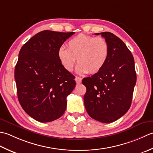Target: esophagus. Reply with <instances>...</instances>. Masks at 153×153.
<instances>
[{
	"label": "esophagus",
	"instance_id": "34e87169",
	"mask_svg": "<svg viewBox=\"0 0 153 153\" xmlns=\"http://www.w3.org/2000/svg\"><path fill=\"white\" fill-rule=\"evenodd\" d=\"M75 81H76V84H80L81 83V81H82V79H81L80 77L76 76L75 77Z\"/></svg>",
	"mask_w": 153,
	"mask_h": 153
}]
</instances>
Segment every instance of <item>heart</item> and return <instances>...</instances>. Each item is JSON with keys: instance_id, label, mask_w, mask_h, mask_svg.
<instances>
[{"instance_id": "1", "label": "heart", "mask_w": 153, "mask_h": 153, "mask_svg": "<svg viewBox=\"0 0 153 153\" xmlns=\"http://www.w3.org/2000/svg\"><path fill=\"white\" fill-rule=\"evenodd\" d=\"M110 54V46L102 37H93L79 34L70 39L67 49L58 50V58L65 70L71 72L76 63L79 74H96L100 71L106 63Z\"/></svg>"}]
</instances>
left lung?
Returning a JSON list of instances; mask_svg holds the SVG:
<instances>
[{
  "label": "left lung",
  "instance_id": "left-lung-1",
  "mask_svg": "<svg viewBox=\"0 0 153 153\" xmlns=\"http://www.w3.org/2000/svg\"><path fill=\"white\" fill-rule=\"evenodd\" d=\"M95 34H100L108 42L110 54L100 71L82 80L86 88L84 102L93 119L111 123L122 117L131 104L137 80L135 61L126 45L114 33Z\"/></svg>",
  "mask_w": 153,
  "mask_h": 153
}]
</instances>
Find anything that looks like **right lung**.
Returning <instances> with one entry per match:
<instances>
[{"label":"right lung","instance_id":"1","mask_svg":"<svg viewBox=\"0 0 153 153\" xmlns=\"http://www.w3.org/2000/svg\"><path fill=\"white\" fill-rule=\"evenodd\" d=\"M74 32L42 31L22 47L15 67L18 98L23 110L39 122L61 117L67 97L76 85L74 76L62 66L58 50Z\"/></svg>","mask_w":153,"mask_h":153}]
</instances>
